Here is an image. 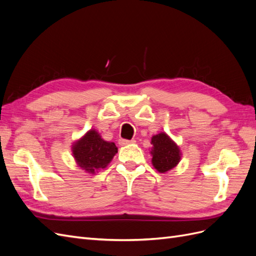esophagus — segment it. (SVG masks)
Wrapping results in <instances>:
<instances>
[{
	"instance_id": "34e87169",
	"label": "esophagus",
	"mask_w": 256,
	"mask_h": 256,
	"mask_svg": "<svg viewBox=\"0 0 256 256\" xmlns=\"http://www.w3.org/2000/svg\"><path fill=\"white\" fill-rule=\"evenodd\" d=\"M134 142H136L134 140H126V138H120V140L118 141L120 145H128V144L134 143Z\"/></svg>"
}]
</instances>
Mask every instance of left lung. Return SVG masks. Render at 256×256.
<instances>
[{
	"label": "left lung",
	"instance_id": "left-lung-1",
	"mask_svg": "<svg viewBox=\"0 0 256 256\" xmlns=\"http://www.w3.org/2000/svg\"><path fill=\"white\" fill-rule=\"evenodd\" d=\"M152 166L160 173H166L177 166L180 160L178 146L166 134L161 132L152 138Z\"/></svg>",
	"mask_w": 256,
	"mask_h": 256
}]
</instances>
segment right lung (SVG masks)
Segmentation results:
<instances>
[{
	"mask_svg": "<svg viewBox=\"0 0 256 256\" xmlns=\"http://www.w3.org/2000/svg\"><path fill=\"white\" fill-rule=\"evenodd\" d=\"M116 152L118 147L115 144L102 140L96 130H90L81 140L72 145L76 164L92 174L109 164Z\"/></svg>",
	"mask_w": 256,
	"mask_h": 256,
	"instance_id": "1",
	"label": "right lung"
}]
</instances>
